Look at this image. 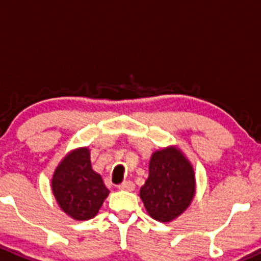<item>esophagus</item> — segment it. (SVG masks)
<instances>
[{"mask_svg": "<svg viewBox=\"0 0 261 261\" xmlns=\"http://www.w3.org/2000/svg\"><path fill=\"white\" fill-rule=\"evenodd\" d=\"M118 189H121V191H134L135 189V184L131 180H126V181L119 184Z\"/></svg>", "mask_w": 261, "mask_h": 261, "instance_id": "1", "label": "esophagus"}]
</instances>
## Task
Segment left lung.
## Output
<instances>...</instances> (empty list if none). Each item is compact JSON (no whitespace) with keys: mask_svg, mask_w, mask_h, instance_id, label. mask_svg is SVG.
<instances>
[{"mask_svg":"<svg viewBox=\"0 0 261 261\" xmlns=\"http://www.w3.org/2000/svg\"><path fill=\"white\" fill-rule=\"evenodd\" d=\"M196 191L191 164L176 148L153 153L149 177L140 189L148 214L162 223L171 221L186 210Z\"/></svg>","mask_w":261,"mask_h":261,"instance_id":"1","label":"left lung"}]
</instances>
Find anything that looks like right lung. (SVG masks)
<instances>
[{
    "label": "right lung",
    "instance_id": "right-lung-1",
    "mask_svg": "<svg viewBox=\"0 0 261 261\" xmlns=\"http://www.w3.org/2000/svg\"><path fill=\"white\" fill-rule=\"evenodd\" d=\"M51 184L62 210L75 220L94 218L109 194L100 175L91 169L87 148L67 155L58 166Z\"/></svg>",
    "mask_w": 261,
    "mask_h": 261
}]
</instances>
